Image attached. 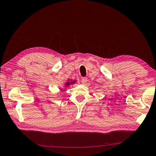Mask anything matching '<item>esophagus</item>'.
Returning <instances> with one entry per match:
<instances>
[{"mask_svg": "<svg viewBox=\"0 0 156 156\" xmlns=\"http://www.w3.org/2000/svg\"><path fill=\"white\" fill-rule=\"evenodd\" d=\"M87 81V78H86V77H83V78L81 79V83H82V84L86 83Z\"/></svg>", "mask_w": 156, "mask_h": 156, "instance_id": "obj_1", "label": "esophagus"}]
</instances>
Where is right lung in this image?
I'll list each match as a JSON object with an SVG mask.
<instances>
[{
	"label": "right lung",
	"instance_id": "add662e5",
	"mask_svg": "<svg viewBox=\"0 0 156 156\" xmlns=\"http://www.w3.org/2000/svg\"><path fill=\"white\" fill-rule=\"evenodd\" d=\"M69 84H70V83H66V86H68Z\"/></svg>",
	"mask_w": 156,
	"mask_h": 156
}]
</instances>
